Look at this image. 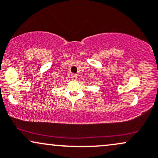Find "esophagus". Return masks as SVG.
I'll return each mask as SVG.
<instances>
[{
	"label": "esophagus",
	"mask_w": 158,
	"mask_h": 158,
	"mask_svg": "<svg viewBox=\"0 0 158 158\" xmlns=\"http://www.w3.org/2000/svg\"><path fill=\"white\" fill-rule=\"evenodd\" d=\"M77 79V74H72L71 75V79L72 80H76Z\"/></svg>",
	"instance_id": "obj_1"
}]
</instances>
